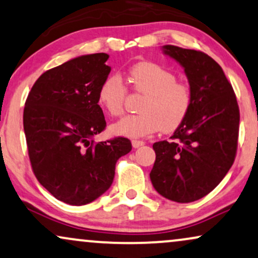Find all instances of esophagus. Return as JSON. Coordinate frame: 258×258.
<instances>
[{
  "label": "esophagus",
  "mask_w": 258,
  "mask_h": 258,
  "mask_svg": "<svg viewBox=\"0 0 258 258\" xmlns=\"http://www.w3.org/2000/svg\"><path fill=\"white\" fill-rule=\"evenodd\" d=\"M132 145H133L134 148H139V147H142L143 145H145V142L140 141V140H133Z\"/></svg>",
  "instance_id": "34e87169"
}]
</instances>
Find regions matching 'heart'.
Returning <instances> with one entry per match:
<instances>
[{
  "instance_id": "obj_1",
  "label": "heart",
  "mask_w": 258,
  "mask_h": 258,
  "mask_svg": "<svg viewBox=\"0 0 258 258\" xmlns=\"http://www.w3.org/2000/svg\"><path fill=\"white\" fill-rule=\"evenodd\" d=\"M135 91L146 95L140 115L125 116L110 126L112 134L139 139L162 129L169 133L181 124L192 104L186 83L178 82L173 72L155 62H139L129 71ZM126 89L118 76H110L100 85L98 102L109 115L123 112Z\"/></svg>"
}]
</instances>
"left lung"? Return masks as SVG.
<instances>
[{"label": "left lung", "mask_w": 258, "mask_h": 258, "mask_svg": "<svg viewBox=\"0 0 258 258\" xmlns=\"http://www.w3.org/2000/svg\"><path fill=\"white\" fill-rule=\"evenodd\" d=\"M161 49L185 71L192 104L170 141L153 145L156 159L149 175L159 195L192 203L215 189L231 168L239 109L231 84L211 56L173 45Z\"/></svg>", "instance_id": "left-lung-1"}]
</instances>
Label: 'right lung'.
I'll return each instance as SVG.
<instances>
[{
  "label": "right lung",
  "instance_id": "obj_1",
  "mask_svg": "<svg viewBox=\"0 0 258 258\" xmlns=\"http://www.w3.org/2000/svg\"><path fill=\"white\" fill-rule=\"evenodd\" d=\"M109 55L77 56L42 73L23 110L28 155L39 182L60 202L85 205L110 188L117 160L132 150L124 137L95 143L106 122L98 105Z\"/></svg>",
  "mask_w": 258,
  "mask_h": 258
}]
</instances>
